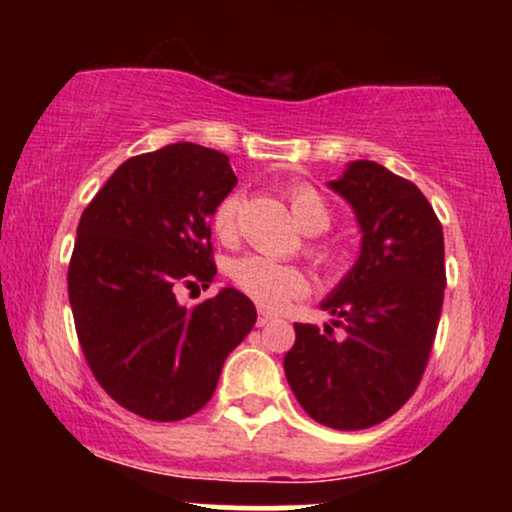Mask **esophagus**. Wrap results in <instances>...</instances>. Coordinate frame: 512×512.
I'll list each match as a JSON object with an SVG mask.
<instances>
[{
    "mask_svg": "<svg viewBox=\"0 0 512 512\" xmlns=\"http://www.w3.org/2000/svg\"><path fill=\"white\" fill-rule=\"evenodd\" d=\"M272 320H274L272 313H264V310H260V315H257V327L269 325V322H272Z\"/></svg>",
    "mask_w": 512,
    "mask_h": 512,
    "instance_id": "esophagus-1",
    "label": "esophagus"
}]
</instances>
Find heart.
Segmentation results:
<instances>
[{"mask_svg":"<svg viewBox=\"0 0 512 512\" xmlns=\"http://www.w3.org/2000/svg\"><path fill=\"white\" fill-rule=\"evenodd\" d=\"M291 211L296 221L301 223L308 233H320L330 226V207L322 199L320 192L310 185H293L289 190ZM238 207L240 195L231 192L216 204L214 214H211V228H214L216 238L233 240L238 231ZM315 255L322 262H330V255L325 250H315ZM231 279L238 291L252 298L264 310H281L286 303L303 298L310 289L308 276L296 264L274 262L262 255H245L238 257L231 264Z\"/></svg>","mask_w":512,"mask_h":512,"instance_id":"obj_1","label":"heart"}]
</instances>
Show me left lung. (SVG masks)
<instances>
[{"label": "left lung", "instance_id": "8db88e82", "mask_svg": "<svg viewBox=\"0 0 512 512\" xmlns=\"http://www.w3.org/2000/svg\"><path fill=\"white\" fill-rule=\"evenodd\" d=\"M330 187L354 209L361 255L322 301L332 325L296 322L284 370L317 424L361 431L421 383L443 310V226L414 182L375 161H351Z\"/></svg>", "mask_w": 512, "mask_h": 512}]
</instances>
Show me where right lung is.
I'll use <instances>...</instances> for the list:
<instances>
[{
    "mask_svg": "<svg viewBox=\"0 0 512 512\" xmlns=\"http://www.w3.org/2000/svg\"><path fill=\"white\" fill-rule=\"evenodd\" d=\"M236 182L226 154L178 142L122 163L81 214L67 274L76 337L98 385L132 414H195L255 327V305L231 286L195 308L175 298L214 281L209 219Z\"/></svg>",
    "mask_w": 512,
    "mask_h": 512,
    "instance_id": "add662e5",
    "label": "right lung"
}]
</instances>
